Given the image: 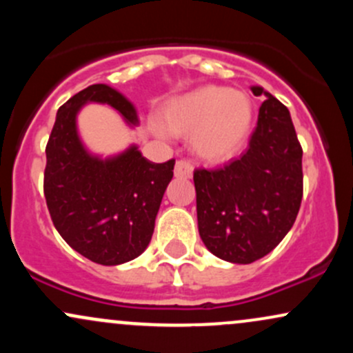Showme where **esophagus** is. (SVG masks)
Segmentation results:
<instances>
[{
    "label": "esophagus",
    "instance_id": "obj_1",
    "mask_svg": "<svg viewBox=\"0 0 353 353\" xmlns=\"http://www.w3.org/2000/svg\"><path fill=\"white\" fill-rule=\"evenodd\" d=\"M192 172H194L192 164L184 159L177 161L176 168H174V176L179 177V179H190V177H192Z\"/></svg>",
    "mask_w": 353,
    "mask_h": 353
}]
</instances>
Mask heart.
<instances>
[{
	"label": "heart",
	"mask_w": 353,
	"mask_h": 353,
	"mask_svg": "<svg viewBox=\"0 0 353 353\" xmlns=\"http://www.w3.org/2000/svg\"><path fill=\"white\" fill-rule=\"evenodd\" d=\"M164 126L154 123L159 137L189 134L196 156L224 163L241 151L254 119V104L244 91L205 84L165 101L161 111Z\"/></svg>",
	"instance_id": "heart-1"
}]
</instances>
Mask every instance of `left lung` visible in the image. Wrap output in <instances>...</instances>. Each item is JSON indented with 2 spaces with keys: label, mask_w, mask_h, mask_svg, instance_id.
Segmentation results:
<instances>
[{
  "label": "left lung",
  "mask_w": 353,
  "mask_h": 353,
  "mask_svg": "<svg viewBox=\"0 0 353 353\" xmlns=\"http://www.w3.org/2000/svg\"><path fill=\"white\" fill-rule=\"evenodd\" d=\"M265 96L249 149L216 171L194 172L197 228L209 252L230 264L262 259L292 229L302 201V148L290 112Z\"/></svg>",
  "instance_id": "obj_1"
}]
</instances>
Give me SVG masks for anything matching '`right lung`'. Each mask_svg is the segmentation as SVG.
<instances>
[{
  "mask_svg": "<svg viewBox=\"0 0 353 353\" xmlns=\"http://www.w3.org/2000/svg\"><path fill=\"white\" fill-rule=\"evenodd\" d=\"M106 104L131 129L136 106L108 84H92L58 109L46 145L44 197L52 224L76 252L101 265L139 257L151 242L174 159L156 164L137 144L101 156L81 139L78 116L86 104Z\"/></svg>",
  "mask_w": 353,
  "mask_h": 353,
  "instance_id": "right-lung-1",
  "label": "right lung"
}]
</instances>
